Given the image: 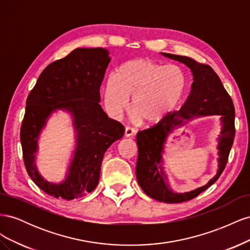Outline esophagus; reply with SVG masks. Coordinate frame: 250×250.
<instances>
[{
    "instance_id": "esophagus-1",
    "label": "esophagus",
    "mask_w": 250,
    "mask_h": 250,
    "mask_svg": "<svg viewBox=\"0 0 250 250\" xmlns=\"http://www.w3.org/2000/svg\"><path fill=\"white\" fill-rule=\"evenodd\" d=\"M135 133H137V130H135V128L130 127V126H126V128H125V137L126 138L133 137Z\"/></svg>"
}]
</instances>
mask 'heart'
Returning <instances> with one entry per match:
<instances>
[{"mask_svg": "<svg viewBox=\"0 0 250 250\" xmlns=\"http://www.w3.org/2000/svg\"><path fill=\"white\" fill-rule=\"evenodd\" d=\"M186 76L176 65H163L149 58H137L122 63L105 87V103L112 116L128 106L133 118L157 123L176 106L186 89Z\"/></svg>", "mask_w": 250, "mask_h": 250, "instance_id": "1", "label": "heart"}]
</instances>
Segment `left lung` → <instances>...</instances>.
<instances>
[{"label": "left lung", "mask_w": 250, "mask_h": 250, "mask_svg": "<svg viewBox=\"0 0 250 250\" xmlns=\"http://www.w3.org/2000/svg\"><path fill=\"white\" fill-rule=\"evenodd\" d=\"M162 55L186 64L193 75L190 95L178 111L169 113L156 125L137 134L139 156L137 178L142 190L149 197L166 203H180L191 200L207 190L220 177L231 149L234 138V107L220 78L208 64L180 55L162 53ZM220 115L222 131L218 137V170L216 175L204 186L190 192L175 193L167 183L163 171L162 154L168 134L188 122L200 116Z\"/></svg>", "instance_id": "8db88e82"}]
</instances>
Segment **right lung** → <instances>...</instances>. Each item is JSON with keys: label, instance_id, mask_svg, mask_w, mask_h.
<instances>
[{"label": "right lung", "instance_id": "right-lung-1", "mask_svg": "<svg viewBox=\"0 0 250 250\" xmlns=\"http://www.w3.org/2000/svg\"><path fill=\"white\" fill-rule=\"evenodd\" d=\"M110 62L103 48H77L50 63L30 92L21 127L22 157L29 176L56 198L72 200L94 191L99 184L104 153L124 134V126L102 109L100 86ZM57 110L70 113L75 130V150L62 183H50L35 165L38 139L48 118Z\"/></svg>", "mask_w": 250, "mask_h": 250}]
</instances>
